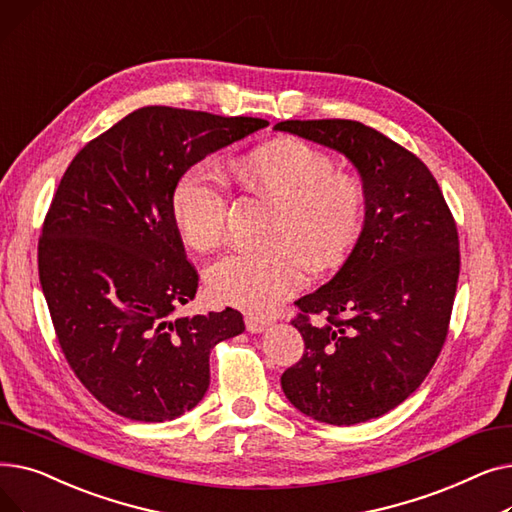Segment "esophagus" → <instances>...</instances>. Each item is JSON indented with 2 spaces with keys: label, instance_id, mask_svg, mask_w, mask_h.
<instances>
[{
  "label": "esophagus",
  "instance_id": "esophagus-1",
  "mask_svg": "<svg viewBox=\"0 0 512 512\" xmlns=\"http://www.w3.org/2000/svg\"><path fill=\"white\" fill-rule=\"evenodd\" d=\"M245 324H247V330L251 334H261L265 328H267V321L259 319V317H253V315H247L245 317Z\"/></svg>",
  "mask_w": 512,
  "mask_h": 512
}]
</instances>
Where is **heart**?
Listing matches in <instances>:
<instances>
[{
  "mask_svg": "<svg viewBox=\"0 0 512 512\" xmlns=\"http://www.w3.org/2000/svg\"><path fill=\"white\" fill-rule=\"evenodd\" d=\"M334 161L299 139L257 147L238 161L236 174L251 191L278 205L261 253H232L213 263L207 286L215 301L251 315H272L307 284V261L330 270L361 236L365 195L361 184L334 174ZM172 215L186 245L218 247L228 215L226 186L209 164L186 170L174 186Z\"/></svg>",
  "mask_w": 512,
  "mask_h": 512,
  "instance_id": "heart-1",
  "label": "heart"
}]
</instances>
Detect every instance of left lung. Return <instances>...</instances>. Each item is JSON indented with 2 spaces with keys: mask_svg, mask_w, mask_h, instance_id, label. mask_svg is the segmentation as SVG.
Returning a JSON list of instances; mask_svg holds the SVG:
<instances>
[{
  "mask_svg": "<svg viewBox=\"0 0 512 512\" xmlns=\"http://www.w3.org/2000/svg\"><path fill=\"white\" fill-rule=\"evenodd\" d=\"M274 130L342 153L365 193L351 255L297 301L305 353L282 373V390L321 423L382 417L421 386L446 340L461 267L452 213L423 161L361 122L286 120Z\"/></svg>",
  "mask_w": 512,
  "mask_h": 512,
  "instance_id": "8db88e82",
  "label": "left lung"
}]
</instances>
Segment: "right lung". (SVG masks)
<instances>
[{"label":"right lung","mask_w":512,"mask_h":512,"mask_svg":"<svg viewBox=\"0 0 512 512\" xmlns=\"http://www.w3.org/2000/svg\"><path fill=\"white\" fill-rule=\"evenodd\" d=\"M261 118L149 105L87 143L39 238V280L62 351L110 411L172 421L209 388V353L245 332L236 309L176 315L195 299L172 193L197 161L265 128Z\"/></svg>","instance_id":"1"}]
</instances>
